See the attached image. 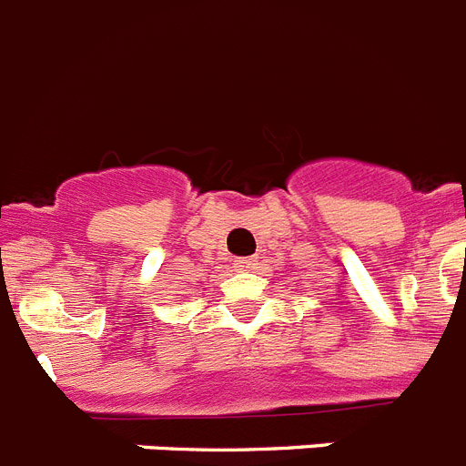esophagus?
<instances>
[{
	"instance_id": "1",
	"label": "esophagus",
	"mask_w": 466,
	"mask_h": 466,
	"mask_svg": "<svg viewBox=\"0 0 466 466\" xmlns=\"http://www.w3.org/2000/svg\"><path fill=\"white\" fill-rule=\"evenodd\" d=\"M238 266H240L242 270H249V268H254L257 263H254L252 257H245V258H240V261H238Z\"/></svg>"
}]
</instances>
